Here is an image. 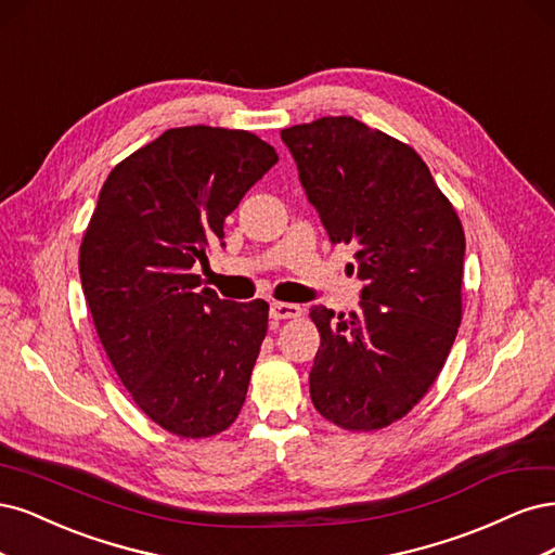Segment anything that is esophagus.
<instances>
[{
    "instance_id": "34e87169",
    "label": "esophagus",
    "mask_w": 555,
    "mask_h": 555,
    "mask_svg": "<svg viewBox=\"0 0 555 555\" xmlns=\"http://www.w3.org/2000/svg\"><path fill=\"white\" fill-rule=\"evenodd\" d=\"M270 315L274 320H295V318H301V307H297V304H288V301H272Z\"/></svg>"
}]
</instances>
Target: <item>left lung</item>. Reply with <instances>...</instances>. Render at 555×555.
I'll use <instances>...</instances> for the list:
<instances>
[{
    "label": "left lung",
    "instance_id": "1",
    "mask_svg": "<svg viewBox=\"0 0 555 555\" xmlns=\"http://www.w3.org/2000/svg\"><path fill=\"white\" fill-rule=\"evenodd\" d=\"M332 244L357 248L360 309L313 307L311 401L348 431L408 415L444 366L461 325L466 235L422 156L354 117L283 129Z\"/></svg>",
    "mask_w": 555,
    "mask_h": 555
}]
</instances>
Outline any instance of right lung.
Masks as SVG:
<instances>
[{"mask_svg":"<svg viewBox=\"0 0 555 555\" xmlns=\"http://www.w3.org/2000/svg\"><path fill=\"white\" fill-rule=\"evenodd\" d=\"M279 160L248 131L180 127L113 168L80 244L82 293L105 354L152 422L180 438L237 420L270 304L201 288L195 264Z\"/></svg>","mask_w":555,"mask_h":555,"instance_id":"add662e5","label":"right lung"}]
</instances>
